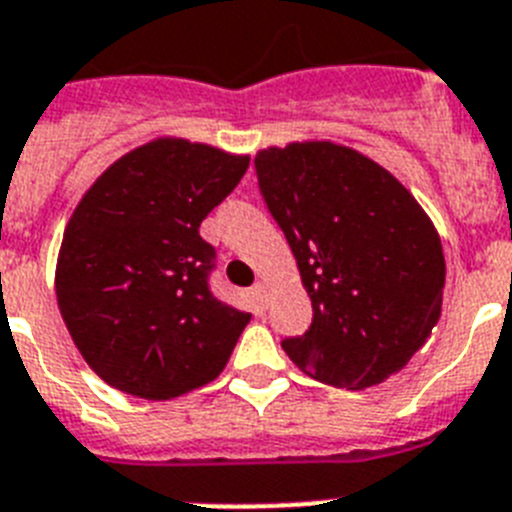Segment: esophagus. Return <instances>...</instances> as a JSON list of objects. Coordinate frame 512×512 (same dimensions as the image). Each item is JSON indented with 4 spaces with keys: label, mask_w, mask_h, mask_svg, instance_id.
I'll use <instances>...</instances> for the list:
<instances>
[{
    "label": "esophagus",
    "mask_w": 512,
    "mask_h": 512,
    "mask_svg": "<svg viewBox=\"0 0 512 512\" xmlns=\"http://www.w3.org/2000/svg\"><path fill=\"white\" fill-rule=\"evenodd\" d=\"M266 298H269V290H266V285H256L253 287V300H256V303L259 305H266Z\"/></svg>",
    "instance_id": "34e87169"
}]
</instances>
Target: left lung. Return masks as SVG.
Listing matches in <instances>:
<instances>
[{"mask_svg":"<svg viewBox=\"0 0 512 512\" xmlns=\"http://www.w3.org/2000/svg\"><path fill=\"white\" fill-rule=\"evenodd\" d=\"M253 163L313 303L310 329L282 342L287 357L347 391L399 373L443 308L445 256L425 209L344 144L266 147Z\"/></svg>","mask_w":512,"mask_h":512,"instance_id":"obj_1","label":"left lung"}]
</instances>
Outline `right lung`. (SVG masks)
I'll return each instance as SVG.
<instances>
[{
    "mask_svg": "<svg viewBox=\"0 0 512 512\" xmlns=\"http://www.w3.org/2000/svg\"><path fill=\"white\" fill-rule=\"evenodd\" d=\"M248 160L160 137L119 157L80 199L59 248L56 300L108 386L165 401L225 370L251 313L209 292L214 248L199 225Z\"/></svg>",
    "mask_w": 512,
    "mask_h": 512,
    "instance_id": "add662e5",
    "label": "right lung"
}]
</instances>
